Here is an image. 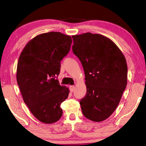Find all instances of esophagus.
I'll return each mask as SVG.
<instances>
[{"mask_svg": "<svg viewBox=\"0 0 146 146\" xmlns=\"http://www.w3.org/2000/svg\"><path fill=\"white\" fill-rule=\"evenodd\" d=\"M70 91H71V92H73V91H75V87L74 86H70Z\"/></svg>", "mask_w": 146, "mask_h": 146, "instance_id": "esophagus-1", "label": "esophagus"}]
</instances>
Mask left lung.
<instances>
[{"label":"left lung","mask_w":146,"mask_h":146,"mask_svg":"<svg viewBox=\"0 0 146 146\" xmlns=\"http://www.w3.org/2000/svg\"><path fill=\"white\" fill-rule=\"evenodd\" d=\"M73 52L84 70L87 92L80 101L84 117L93 122L115 111L127 86V66L120 49L100 34L73 35Z\"/></svg>","instance_id":"8db88e82"}]
</instances>
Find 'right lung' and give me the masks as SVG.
<instances>
[{
  "label": "right lung",
  "mask_w": 146,
  "mask_h": 146,
  "mask_svg": "<svg viewBox=\"0 0 146 146\" xmlns=\"http://www.w3.org/2000/svg\"><path fill=\"white\" fill-rule=\"evenodd\" d=\"M71 43L70 36L60 32L40 34L27 43L20 55L17 84L29 110L44 123L57 122L62 115L60 104L70 90L56 77Z\"/></svg>",
  "instance_id": "add662e5"
}]
</instances>
